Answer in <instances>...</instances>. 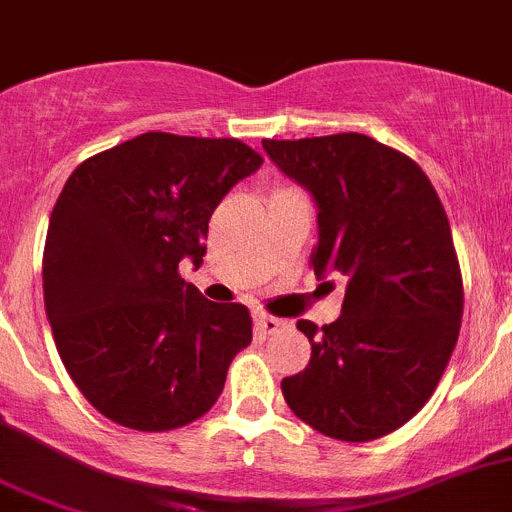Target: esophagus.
Masks as SVG:
<instances>
[{
    "label": "esophagus",
    "instance_id": "obj_1",
    "mask_svg": "<svg viewBox=\"0 0 512 512\" xmlns=\"http://www.w3.org/2000/svg\"><path fill=\"white\" fill-rule=\"evenodd\" d=\"M285 326H288V323L280 321V318H272V315H265V313H255V328L262 333V336H275V333L283 331Z\"/></svg>",
    "mask_w": 512,
    "mask_h": 512
}]
</instances>
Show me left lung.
Here are the masks:
<instances>
[{
  "mask_svg": "<svg viewBox=\"0 0 512 512\" xmlns=\"http://www.w3.org/2000/svg\"><path fill=\"white\" fill-rule=\"evenodd\" d=\"M262 148L318 204L313 272L346 278L338 321H298L310 361L283 379L285 401L326 437H384L427 404L460 336L465 293L442 202L417 161L364 133Z\"/></svg>",
  "mask_w": 512,
  "mask_h": 512,
  "instance_id": "8db88e82",
  "label": "left lung"
}]
</instances>
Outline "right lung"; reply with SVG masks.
<instances>
[{"instance_id":"add662e5","label":"right lung","mask_w":512,"mask_h":512,"mask_svg":"<svg viewBox=\"0 0 512 512\" xmlns=\"http://www.w3.org/2000/svg\"><path fill=\"white\" fill-rule=\"evenodd\" d=\"M260 164L237 138L148 131L85 159L62 186L42 255L47 321L70 379L111 422H194L250 346V310L204 298L179 262L202 265L209 217Z\"/></svg>"}]
</instances>
